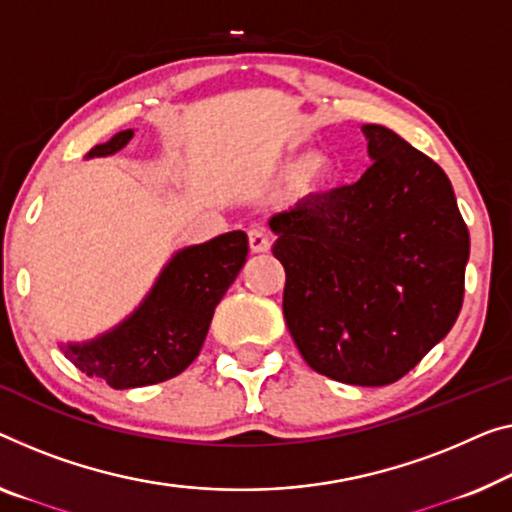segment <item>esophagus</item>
Here are the masks:
<instances>
[{
  "label": "esophagus",
  "instance_id": "esophagus-1",
  "mask_svg": "<svg viewBox=\"0 0 512 512\" xmlns=\"http://www.w3.org/2000/svg\"><path fill=\"white\" fill-rule=\"evenodd\" d=\"M248 243H250V253H269L271 248V236L266 230H250L248 232Z\"/></svg>",
  "mask_w": 512,
  "mask_h": 512
}]
</instances>
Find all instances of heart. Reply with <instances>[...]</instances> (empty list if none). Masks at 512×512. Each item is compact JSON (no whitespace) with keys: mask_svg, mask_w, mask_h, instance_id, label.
Returning a JSON list of instances; mask_svg holds the SVG:
<instances>
[{"mask_svg":"<svg viewBox=\"0 0 512 512\" xmlns=\"http://www.w3.org/2000/svg\"><path fill=\"white\" fill-rule=\"evenodd\" d=\"M296 160H292L287 167H294ZM340 174V163L331 154H324V151H315V154L305 156L301 160L299 170H296V188L301 193H317V190H324L326 186L338 179Z\"/></svg>","mask_w":512,"mask_h":512,"instance_id":"obj_1","label":"heart"}]
</instances>
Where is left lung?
Returning <instances> with one entry per match:
<instances>
[{
  "mask_svg": "<svg viewBox=\"0 0 512 512\" xmlns=\"http://www.w3.org/2000/svg\"><path fill=\"white\" fill-rule=\"evenodd\" d=\"M372 165L352 186L271 216L287 329L312 370L386 386L460 315L469 230L446 172L391 128L365 124Z\"/></svg>",
  "mask_w": 512,
  "mask_h": 512,
  "instance_id": "obj_1",
  "label": "left lung"
}]
</instances>
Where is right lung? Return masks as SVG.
Segmentation results:
<instances>
[{"instance_id": "add662e5", "label": "right lung", "mask_w": 512, "mask_h": 512, "mask_svg": "<svg viewBox=\"0 0 512 512\" xmlns=\"http://www.w3.org/2000/svg\"><path fill=\"white\" fill-rule=\"evenodd\" d=\"M133 135L131 128L121 131L96 144L87 158L117 154ZM246 257L248 236L241 230L181 248L124 322L94 340L61 342L59 349L87 377L103 379L117 391L177 377L200 354L213 310Z\"/></svg>"}]
</instances>
